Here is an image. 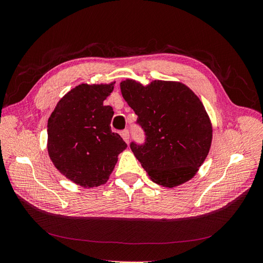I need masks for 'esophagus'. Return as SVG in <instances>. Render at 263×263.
Instances as JSON below:
<instances>
[{"mask_svg":"<svg viewBox=\"0 0 263 263\" xmlns=\"http://www.w3.org/2000/svg\"><path fill=\"white\" fill-rule=\"evenodd\" d=\"M121 136L123 137V139H124L126 142H128V141H129V130H128V129L122 130V132H121Z\"/></svg>","mask_w":263,"mask_h":263,"instance_id":"obj_1","label":"esophagus"}]
</instances>
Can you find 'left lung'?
I'll return each instance as SVG.
<instances>
[{
	"label": "left lung",
	"instance_id": "left-lung-1",
	"mask_svg": "<svg viewBox=\"0 0 263 263\" xmlns=\"http://www.w3.org/2000/svg\"><path fill=\"white\" fill-rule=\"evenodd\" d=\"M121 91L145 133V141H132L130 149L150 179L166 187L192 179L212 144V125L200 99L184 84L160 80L147 86L126 80Z\"/></svg>",
	"mask_w": 263,
	"mask_h": 263
}]
</instances>
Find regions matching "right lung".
Here are the masks:
<instances>
[{"label":"right lung","mask_w":263,"mask_h":263,"mask_svg":"<svg viewBox=\"0 0 263 263\" xmlns=\"http://www.w3.org/2000/svg\"><path fill=\"white\" fill-rule=\"evenodd\" d=\"M113 85L76 86L58 102L48 119L51 161L63 176L83 187L104 184L127 147L110 129L113 108L103 104Z\"/></svg>","instance_id":"add662e5"}]
</instances>
